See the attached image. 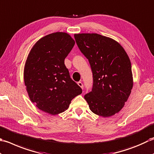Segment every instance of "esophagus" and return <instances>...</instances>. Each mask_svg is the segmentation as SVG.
<instances>
[{
  "instance_id": "34e87169",
  "label": "esophagus",
  "mask_w": 154,
  "mask_h": 154,
  "mask_svg": "<svg viewBox=\"0 0 154 154\" xmlns=\"http://www.w3.org/2000/svg\"><path fill=\"white\" fill-rule=\"evenodd\" d=\"M78 86H79L80 88H81L82 89H83L84 88V86H83V84L81 82H78Z\"/></svg>"
}]
</instances>
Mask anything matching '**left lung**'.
Segmentation results:
<instances>
[{"instance_id": "8db88e82", "label": "left lung", "mask_w": 154, "mask_h": 154, "mask_svg": "<svg viewBox=\"0 0 154 154\" xmlns=\"http://www.w3.org/2000/svg\"><path fill=\"white\" fill-rule=\"evenodd\" d=\"M93 74L92 91L84 96L90 110L102 117L120 112L130 95L133 77L130 60L120 44L96 33L75 34Z\"/></svg>"}]
</instances>
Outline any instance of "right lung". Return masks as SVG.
Here are the masks:
<instances>
[{"instance_id":"1","label":"right lung","mask_w":154,"mask_h":154,"mask_svg":"<svg viewBox=\"0 0 154 154\" xmlns=\"http://www.w3.org/2000/svg\"><path fill=\"white\" fill-rule=\"evenodd\" d=\"M74 45L70 35L58 32L38 40L30 51L24 69V84L30 100L40 110L58 114L82 92L64 64Z\"/></svg>"}]
</instances>
